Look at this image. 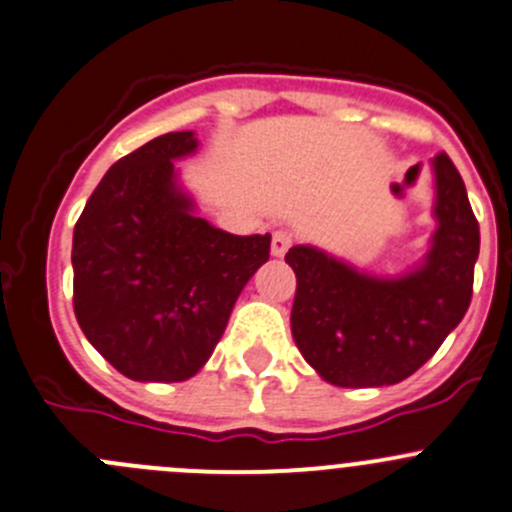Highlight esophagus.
<instances>
[{"mask_svg": "<svg viewBox=\"0 0 512 512\" xmlns=\"http://www.w3.org/2000/svg\"><path fill=\"white\" fill-rule=\"evenodd\" d=\"M291 246V233L289 231H276L274 238H271V253L274 256H284Z\"/></svg>", "mask_w": 512, "mask_h": 512, "instance_id": "34e87169", "label": "esophagus"}]
</instances>
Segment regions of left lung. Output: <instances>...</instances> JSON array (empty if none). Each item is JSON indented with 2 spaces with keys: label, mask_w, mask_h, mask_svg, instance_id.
Here are the masks:
<instances>
[{
  "label": "left lung",
  "mask_w": 512,
  "mask_h": 512,
  "mask_svg": "<svg viewBox=\"0 0 512 512\" xmlns=\"http://www.w3.org/2000/svg\"><path fill=\"white\" fill-rule=\"evenodd\" d=\"M432 246L394 279L364 274L332 253L294 246L291 334L306 362L337 387H382L415 374L465 316L480 253V226L465 183L445 153L432 158Z\"/></svg>",
  "instance_id": "obj_1"
}]
</instances>
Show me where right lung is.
<instances>
[{
  "label": "right lung",
  "instance_id": "right-lung-1",
  "mask_svg": "<svg viewBox=\"0 0 512 512\" xmlns=\"http://www.w3.org/2000/svg\"><path fill=\"white\" fill-rule=\"evenodd\" d=\"M196 148V133L183 130L120 158L75 223L77 324L135 382L191 379L269 261L271 233L233 236L196 216L173 163Z\"/></svg>",
  "mask_w": 512,
  "mask_h": 512
}]
</instances>
